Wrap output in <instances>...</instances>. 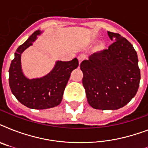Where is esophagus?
Returning <instances> with one entry per match:
<instances>
[{
    "label": "esophagus",
    "instance_id": "1",
    "mask_svg": "<svg viewBox=\"0 0 148 148\" xmlns=\"http://www.w3.org/2000/svg\"><path fill=\"white\" fill-rule=\"evenodd\" d=\"M84 59H86V55H85V54H80V55L78 56L79 63H81V61L84 60Z\"/></svg>",
    "mask_w": 148,
    "mask_h": 148
}]
</instances>
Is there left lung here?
I'll use <instances>...</instances> for the list:
<instances>
[{
  "label": "left lung",
  "instance_id": "left-lung-1",
  "mask_svg": "<svg viewBox=\"0 0 148 148\" xmlns=\"http://www.w3.org/2000/svg\"><path fill=\"white\" fill-rule=\"evenodd\" d=\"M114 42L108 49L89 56L80 64L88 103L95 109L117 110L133 98L140 72L133 45L119 34L108 31Z\"/></svg>",
  "mask_w": 148,
  "mask_h": 148
}]
</instances>
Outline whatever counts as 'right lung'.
I'll list each match as a JSON object with an SVG mask.
<instances>
[{
    "mask_svg": "<svg viewBox=\"0 0 148 148\" xmlns=\"http://www.w3.org/2000/svg\"><path fill=\"white\" fill-rule=\"evenodd\" d=\"M42 31H36L14 53L9 69V85L12 94L22 104L32 109H47L59 105L72 71L78 67V60H58L50 73L39 78L29 79L21 68V53L37 40Z\"/></svg>",
    "mask_w": 148,
    "mask_h": 148,
    "instance_id": "right-lung-1",
    "label": "right lung"
}]
</instances>
